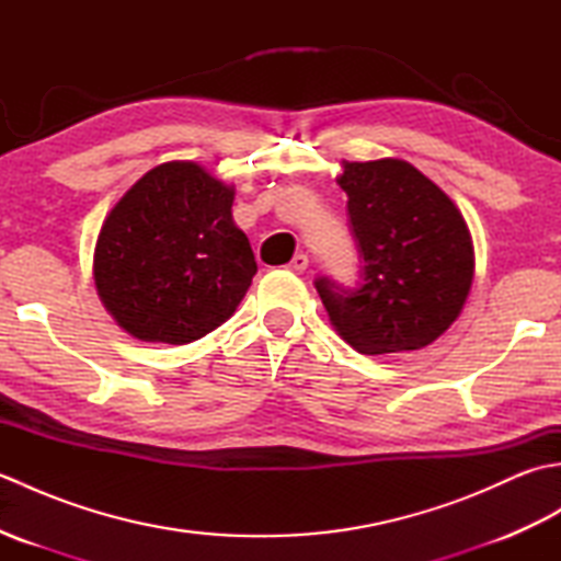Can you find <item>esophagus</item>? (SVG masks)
Masks as SVG:
<instances>
[{"instance_id":"34e87169","label":"esophagus","mask_w":561,"mask_h":561,"mask_svg":"<svg viewBox=\"0 0 561 561\" xmlns=\"http://www.w3.org/2000/svg\"><path fill=\"white\" fill-rule=\"evenodd\" d=\"M289 270H291V272H296V274L306 272V270H308V255H304V253L294 255V257H291V262H289Z\"/></svg>"}]
</instances>
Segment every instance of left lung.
I'll return each mask as SVG.
<instances>
[{
  "instance_id": "8db88e82",
  "label": "left lung",
  "mask_w": 561,
  "mask_h": 561,
  "mask_svg": "<svg viewBox=\"0 0 561 561\" xmlns=\"http://www.w3.org/2000/svg\"><path fill=\"white\" fill-rule=\"evenodd\" d=\"M337 185L350 197L364 284L342 291L328 277L316 282L332 328L371 356L428 347L472 287L474 248L460 209L402 159L342 161Z\"/></svg>"
}]
</instances>
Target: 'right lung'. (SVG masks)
I'll use <instances>...</instances> for the list:
<instances>
[{"mask_svg": "<svg viewBox=\"0 0 561 561\" xmlns=\"http://www.w3.org/2000/svg\"><path fill=\"white\" fill-rule=\"evenodd\" d=\"M236 187L195 161L147 171L105 217L93 282L139 342L187 344L233 316L257 272L233 221Z\"/></svg>", "mask_w": 561, "mask_h": 561, "instance_id": "1", "label": "right lung"}]
</instances>
